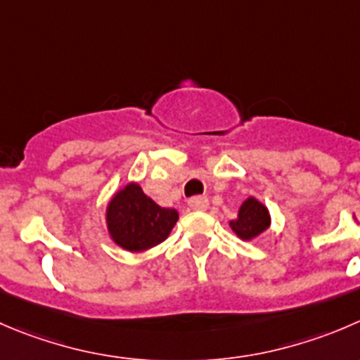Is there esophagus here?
I'll return each instance as SVG.
<instances>
[{
	"mask_svg": "<svg viewBox=\"0 0 360 360\" xmlns=\"http://www.w3.org/2000/svg\"><path fill=\"white\" fill-rule=\"evenodd\" d=\"M188 205H190L193 211H205L209 205V200H207V197H202V195H198V197H191L190 200H188Z\"/></svg>",
	"mask_w": 360,
	"mask_h": 360,
	"instance_id": "esophagus-1",
	"label": "esophagus"
}]
</instances>
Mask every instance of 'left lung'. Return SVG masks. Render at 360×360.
Wrapping results in <instances>:
<instances>
[{
    "instance_id": "obj_1",
    "label": "left lung",
    "mask_w": 360,
    "mask_h": 360,
    "mask_svg": "<svg viewBox=\"0 0 360 360\" xmlns=\"http://www.w3.org/2000/svg\"><path fill=\"white\" fill-rule=\"evenodd\" d=\"M269 223H271V218H269L267 207L262 205L258 200H255V198H248L240 205L239 216L230 221V226L240 239L250 240L257 237L258 233L264 232Z\"/></svg>"
}]
</instances>
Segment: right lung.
<instances>
[{
    "label": "right lung",
    "instance_id": "obj_1",
    "mask_svg": "<svg viewBox=\"0 0 360 360\" xmlns=\"http://www.w3.org/2000/svg\"><path fill=\"white\" fill-rule=\"evenodd\" d=\"M177 218L176 209L160 207L135 183L121 190L107 209L110 236L128 251H144L163 243Z\"/></svg>",
    "mask_w": 360,
    "mask_h": 360
}]
</instances>
